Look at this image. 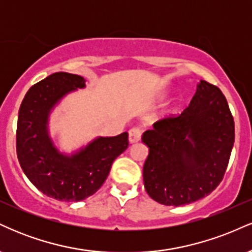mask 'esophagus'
Segmentation results:
<instances>
[{"instance_id": "34e87169", "label": "esophagus", "mask_w": 252, "mask_h": 252, "mask_svg": "<svg viewBox=\"0 0 252 252\" xmlns=\"http://www.w3.org/2000/svg\"><path fill=\"white\" fill-rule=\"evenodd\" d=\"M141 134H142V131H141L140 128L130 129L129 130V142L130 143L138 142L141 138Z\"/></svg>"}]
</instances>
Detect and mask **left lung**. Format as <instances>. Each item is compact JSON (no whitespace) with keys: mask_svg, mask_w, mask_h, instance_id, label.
Returning a JSON list of instances; mask_svg holds the SVG:
<instances>
[{"mask_svg":"<svg viewBox=\"0 0 252 252\" xmlns=\"http://www.w3.org/2000/svg\"><path fill=\"white\" fill-rule=\"evenodd\" d=\"M149 148L144 189L166 206L209 195L226 170L235 142V122L222 92L200 80L189 105L178 117L153 124L142 135Z\"/></svg>","mask_w":252,"mask_h":252,"instance_id":"1","label":"left lung"}]
</instances>
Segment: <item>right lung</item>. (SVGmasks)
<instances>
[{"mask_svg":"<svg viewBox=\"0 0 252 252\" xmlns=\"http://www.w3.org/2000/svg\"><path fill=\"white\" fill-rule=\"evenodd\" d=\"M78 74L57 72L28 90L19 110L16 153L20 166L40 192L60 201L94 194L112 162L128 148V132L97 136L71 153L62 152L50 131L53 110L67 94L86 88Z\"/></svg>","mask_w":252,"mask_h":252,"instance_id":"right-lung-1","label":"right lung"}]
</instances>
